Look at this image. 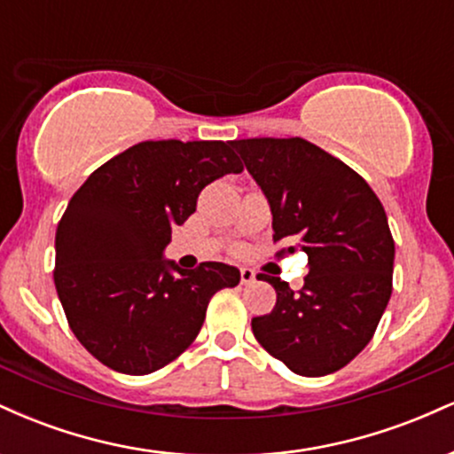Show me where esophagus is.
<instances>
[{
	"instance_id": "obj_1",
	"label": "esophagus",
	"mask_w": 454,
	"mask_h": 454,
	"mask_svg": "<svg viewBox=\"0 0 454 454\" xmlns=\"http://www.w3.org/2000/svg\"><path fill=\"white\" fill-rule=\"evenodd\" d=\"M252 281H256V273H254L252 269H241V284L247 286L252 284Z\"/></svg>"
}]
</instances>
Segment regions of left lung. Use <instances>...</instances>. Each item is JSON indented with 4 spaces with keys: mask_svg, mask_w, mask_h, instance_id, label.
I'll use <instances>...</instances> for the list:
<instances>
[{
    "mask_svg": "<svg viewBox=\"0 0 454 454\" xmlns=\"http://www.w3.org/2000/svg\"><path fill=\"white\" fill-rule=\"evenodd\" d=\"M273 213L275 256L303 249L309 273L301 290L264 275L278 293L252 320L260 346L299 376L346 367L372 341L393 293L395 241L387 213L356 170L309 140H234Z\"/></svg>",
    "mask_w": 454,
    "mask_h": 454,
    "instance_id": "obj_1",
    "label": "left lung"
}]
</instances>
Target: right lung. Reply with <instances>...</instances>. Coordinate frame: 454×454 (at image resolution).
Listing matches in <instances>:
<instances>
[{"label": "right lung", "instance_id": "add662e5", "mask_svg": "<svg viewBox=\"0 0 454 454\" xmlns=\"http://www.w3.org/2000/svg\"><path fill=\"white\" fill-rule=\"evenodd\" d=\"M228 173H243L231 143L145 140L93 170L67 202L55 288L72 333L102 364L128 376L166 367L196 340L211 296L239 284L228 264L184 270L161 260L173 226Z\"/></svg>", "mask_w": 454, "mask_h": 454}]
</instances>
